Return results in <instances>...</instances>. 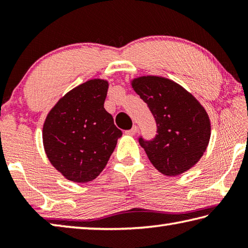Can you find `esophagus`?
<instances>
[{"label": "esophagus", "instance_id": "esophagus-1", "mask_svg": "<svg viewBox=\"0 0 248 248\" xmlns=\"http://www.w3.org/2000/svg\"><path fill=\"white\" fill-rule=\"evenodd\" d=\"M137 130H138V128L136 127V125H133L131 129L127 130V131H125V134H128V136H134V134L137 133Z\"/></svg>", "mask_w": 248, "mask_h": 248}]
</instances>
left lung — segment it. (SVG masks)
Instances as JSON below:
<instances>
[{"label":"left lung","instance_id":"1","mask_svg":"<svg viewBox=\"0 0 248 248\" xmlns=\"http://www.w3.org/2000/svg\"><path fill=\"white\" fill-rule=\"evenodd\" d=\"M131 85L156 121L153 140L139 138L150 162L166 176H178L194 167L211 136V123L202 105L166 78L146 75L133 78Z\"/></svg>","mask_w":248,"mask_h":248}]
</instances>
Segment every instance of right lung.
<instances>
[{"label":"right lung","mask_w":248,"mask_h":248,"mask_svg":"<svg viewBox=\"0 0 248 248\" xmlns=\"http://www.w3.org/2000/svg\"><path fill=\"white\" fill-rule=\"evenodd\" d=\"M108 85L100 78L81 84L59 99L45 120V152L54 169L71 182L97 177L123 136L104 108Z\"/></svg>","instance_id":"obj_1"}]
</instances>
